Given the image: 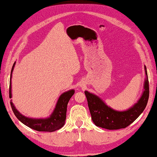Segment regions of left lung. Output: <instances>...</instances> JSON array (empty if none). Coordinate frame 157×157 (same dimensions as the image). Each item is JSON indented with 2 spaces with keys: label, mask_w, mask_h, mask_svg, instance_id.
<instances>
[{
  "label": "left lung",
  "mask_w": 157,
  "mask_h": 157,
  "mask_svg": "<svg viewBox=\"0 0 157 157\" xmlns=\"http://www.w3.org/2000/svg\"><path fill=\"white\" fill-rule=\"evenodd\" d=\"M146 78L144 82V90L137 102L126 111H117L104 102L100 97L85 91L91 118L95 126L108 130L124 128L131 124L145 109L148 102L149 90L147 72L144 66Z\"/></svg>",
  "instance_id": "left-lung-1"
}]
</instances>
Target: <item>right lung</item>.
Masks as SVG:
<instances>
[{"instance_id": "add662e5", "label": "right lung", "mask_w": 157, "mask_h": 157, "mask_svg": "<svg viewBox=\"0 0 157 157\" xmlns=\"http://www.w3.org/2000/svg\"><path fill=\"white\" fill-rule=\"evenodd\" d=\"M16 62H14L13 68L11 70L10 80V98H12V74H13L14 65ZM75 91L74 90H69L67 92H64L59 96L57 100V102L55 106L53 112L50 115L49 117L45 119H33V118L26 117L19 112L14 107L13 102H10V105L14 115L20 121L26 125V126L31 128L37 131H45V132H52L55 131L64 126L65 120H66L67 108V104L69 100L74 95Z\"/></svg>"}]
</instances>
